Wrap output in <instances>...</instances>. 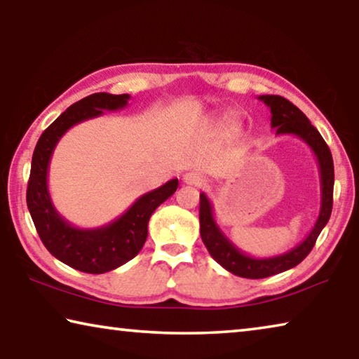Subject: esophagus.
Listing matches in <instances>:
<instances>
[{"label": "esophagus", "instance_id": "obj_1", "mask_svg": "<svg viewBox=\"0 0 359 359\" xmlns=\"http://www.w3.org/2000/svg\"><path fill=\"white\" fill-rule=\"evenodd\" d=\"M204 175L199 174L198 171H190L184 174V184L191 185V187H201L204 185Z\"/></svg>", "mask_w": 359, "mask_h": 359}]
</instances>
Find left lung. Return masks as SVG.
<instances>
[{"label": "left lung", "instance_id": "1", "mask_svg": "<svg viewBox=\"0 0 359 359\" xmlns=\"http://www.w3.org/2000/svg\"><path fill=\"white\" fill-rule=\"evenodd\" d=\"M259 101L271 109V128H276L277 136H296L302 139L317 156L320 169V185H321V204L320 214L315 222L311 233L301 244H297L290 252L277 255L269 258H255L241 252L231 242L223 231L218 226L214 217V208L205 196V193L199 194V231L204 245L208 247L210 257L218 264L229 271L231 274L244 278H264L283 271H288L301 263L317 242L321 229L326 226L332 210V188H334V163L331 150L327 147L325 139L321 137L318 130L311 123L306 115L297 109L293 102L277 95H261Z\"/></svg>", "mask_w": 359, "mask_h": 359}]
</instances>
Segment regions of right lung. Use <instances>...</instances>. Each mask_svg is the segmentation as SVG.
Here are the masks:
<instances>
[{
	"instance_id": "right-lung-1",
	"label": "right lung",
	"mask_w": 359,
	"mask_h": 359,
	"mask_svg": "<svg viewBox=\"0 0 359 359\" xmlns=\"http://www.w3.org/2000/svg\"><path fill=\"white\" fill-rule=\"evenodd\" d=\"M130 98L126 93H93L74 102L42 133L33 154L27 205L36 231L53 257L87 274H104L135 258L147 239L151 214L172 196L179 187L177 179L166 182L160 188L142 194L125 214L100 228H77L65 220L53 205L47 175L60 139L81 121L100 117L104 111H120L126 107Z\"/></svg>"
}]
</instances>
